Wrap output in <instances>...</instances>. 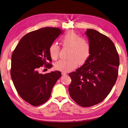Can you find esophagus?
Wrapping results in <instances>:
<instances>
[{
	"label": "esophagus",
	"instance_id": "1",
	"mask_svg": "<svg viewBox=\"0 0 128 128\" xmlns=\"http://www.w3.org/2000/svg\"><path fill=\"white\" fill-rule=\"evenodd\" d=\"M62 76H66L67 74H66V72H62Z\"/></svg>",
	"mask_w": 128,
	"mask_h": 128
}]
</instances>
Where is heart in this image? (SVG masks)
Returning a JSON list of instances; mask_svg holds the SVG:
<instances>
[{
  "mask_svg": "<svg viewBox=\"0 0 128 128\" xmlns=\"http://www.w3.org/2000/svg\"><path fill=\"white\" fill-rule=\"evenodd\" d=\"M64 47L69 48L68 59H61L54 64V68L64 72H69L76 68L78 64L82 65L88 59L90 54V45L88 40L73 31L66 32L61 38ZM60 47L52 43L50 47L49 52L52 59H56L59 55Z\"/></svg>",
  "mask_w": 128,
  "mask_h": 128,
  "instance_id": "obj_1",
  "label": "heart"
}]
</instances>
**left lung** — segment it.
Instances as JSON below:
<instances>
[{"label":"left lung","mask_w":128,"mask_h":128,"mask_svg":"<svg viewBox=\"0 0 128 128\" xmlns=\"http://www.w3.org/2000/svg\"><path fill=\"white\" fill-rule=\"evenodd\" d=\"M85 33L90 54L82 66L69 74V92L78 105L88 107L102 102L110 92L117 78L119 57L107 36L93 29H87Z\"/></svg>","instance_id":"1"}]
</instances>
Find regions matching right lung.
<instances>
[{"label":"right lung","instance_id":"add662e5","mask_svg":"<svg viewBox=\"0 0 128 128\" xmlns=\"http://www.w3.org/2000/svg\"><path fill=\"white\" fill-rule=\"evenodd\" d=\"M62 33L59 28L50 27L30 32L21 39L12 54L10 74L14 87L21 98L34 106L49 99L61 77L58 71L43 74L40 70L43 66L52 67L49 48Z\"/></svg>","mask_w":128,"mask_h":128}]
</instances>
